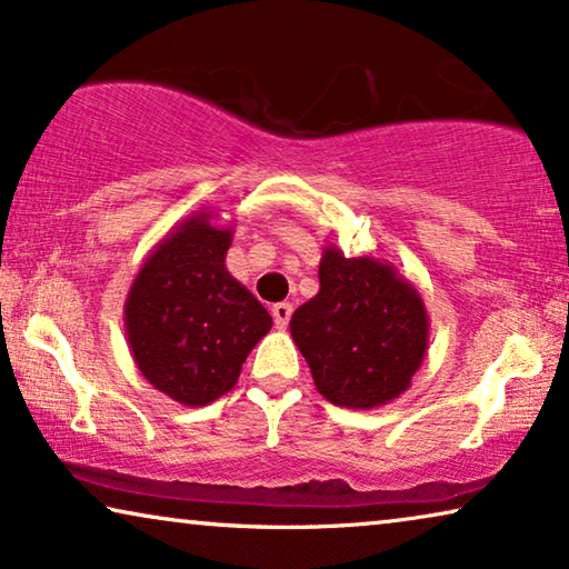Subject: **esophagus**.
Here are the masks:
<instances>
[{
  "label": "esophagus",
  "mask_w": 569,
  "mask_h": 569,
  "mask_svg": "<svg viewBox=\"0 0 569 569\" xmlns=\"http://www.w3.org/2000/svg\"><path fill=\"white\" fill-rule=\"evenodd\" d=\"M271 318H274V326L279 331H284L287 323H290L292 318V305L290 302H277L274 308H271Z\"/></svg>",
  "instance_id": "34e87169"
}]
</instances>
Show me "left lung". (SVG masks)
Instances as JSON below:
<instances>
[{"label":"left lung","mask_w":569,"mask_h":569,"mask_svg":"<svg viewBox=\"0 0 569 569\" xmlns=\"http://www.w3.org/2000/svg\"><path fill=\"white\" fill-rule=\"evenodd\" d=\"M318 279L316 298L290 320L318 392L357 410L400 398L428 349L421 295L387 261L346 259L339 246L323 249Z\"/></svg>","instance_id":"left-lung-1"}]
</instances>
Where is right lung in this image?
<instances>
[{"instance_id": "1", "label": "right lung", "mask_w": 569, "mask_h": 569, "mask_svg": "<svg viewBox=\"0 0 569 569\" xmlns=\"http://www.w3.org/2000/svg\"><path fill=\"white\" fill-rule=\"evenodd\" d=\"M233 228L200 210L174 226L126 298V336L136 367L156 390L202 408L233 390L271 316L226 269Z\"/></svg>"}]
</instances>
